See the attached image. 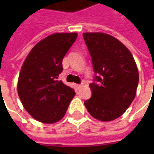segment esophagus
Here are the masks:
<instances>
[{"instance_id":"1","label":"esophagus","mask_w":154,"mask_h":154,"mask_svg":"<svg viewBox=\"0 0 154 154\" xmlns=\"http://www.w3.org/2000/svg\"><path fill=\"white\" fill-rule=\"evenodd\" d=\"M82 86L81 84H78V85H77V86H76V87H77L78 90H79L80 88H82Z\"/></svg>"}]
</instances>
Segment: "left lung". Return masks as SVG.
Segmentation results:
<instances>
[{
    "mask_svg": "<svg viewBox=\"0 0 154 154\" xmlns=\"http://www.w3.org/2000/svg\"><path fill=\"white\" fill-rule=\"evenodd\" d=\"M90 53L95 78L91 97L84 105L94 118L116 119L134 99L139 72L129 50L117 38L104 33H83Z\"/></svg>",
    "mask_w": 154,
    "mask_h": 154,
    "instance_id": "obj_1",
    "label": "left lung"
}]
</instances>
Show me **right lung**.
<instances>
[{"instance_id": "obj_1", "label": "right lung", "mask_w": 154, "mask_h": 154, "mask_svg": "<svg viewBox=\"0 0 154 154\" xmlns=\"http://www.w3.org/2000/svg\"><path fill=\"white\" fill-rule=\"evenodd\" d=\"M77 33H57L38 42L23 63L18 80V95L30 116L45 124L64 116L75 96L72 88L57 78L62 62L76 41Z\"/></svg>"}]
</instances>
